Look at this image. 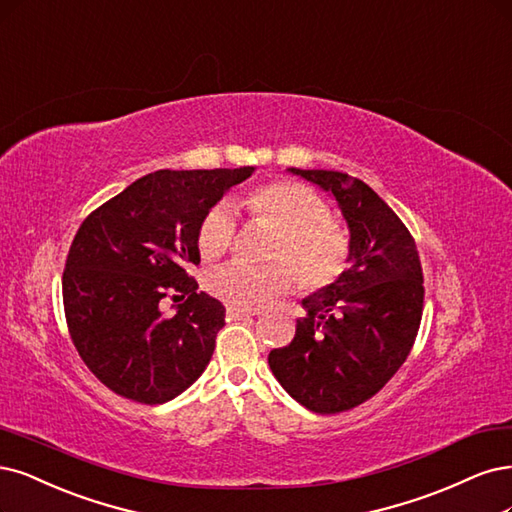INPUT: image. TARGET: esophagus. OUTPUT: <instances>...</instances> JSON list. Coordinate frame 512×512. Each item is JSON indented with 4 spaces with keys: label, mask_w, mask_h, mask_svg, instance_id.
Here are the masks:
<instances>
[{
    "label": "esophagus",
    "mask_w": 512,
    "mask_h": 512,
    "mask_svg": "<svg viewBox=\"0 0 512 512\" xmlns=\"http://www.w3.org/2000/svg\"><path fill=\"white\" fill-rule=\"evenodd\" d=\"M256 313L245 311V309H237V307H228L226 309V320L228 322H237V320H245V317H252Z\"/></svg>",
    "instance_id": "esophagus-1"
}]
</instances>
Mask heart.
I'll return each mask as SVG.
<instances>
[{"label":"heart","instance_id":"obj_1","mask_svg":"<svg viewBox=\"0 0 512 512\" xmlns=\"http://www.w3.org/2000/svg\"><path fill=\"white\" fill-rule=\"evenodd\" d=\"M241 203L252 216L277 228L279 235L271 254L290 262L303 286L322 288L343 273L349 237L330 220V205L317 192L305 184L284 180L248 192ZM235 228L231 203L222 201L211 207L199 226L201 256L214 260L231 250ZM290 267L284 262L256 267L237 260L211 273L207 288L231 307L260 309L292 286Z\"/></svg>","mask_w":512,"mask_h":512}]
</instances>
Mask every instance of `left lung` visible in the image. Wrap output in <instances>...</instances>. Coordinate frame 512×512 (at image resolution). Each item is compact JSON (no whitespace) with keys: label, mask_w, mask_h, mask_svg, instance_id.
Instances as JSON below:
<instances>
[{"label":"left lung","mask_w":512,"mask_h":512,"mask_svg":"<svg viewBox=\"0 0 512 512\" xmlns=\"http://www.w3.org/2000/svg\"><path fill=\"white\" fill-rule=\"evenodd\" d=\"M337 201L349 228L347 269L303 298L290 345L269 366L281 387L315 413L354 409L407 360L424 309V275L407 226L377 192L347 173L288 169Z\"/></svg>","instance_id":"obj_1"}]
</instances>
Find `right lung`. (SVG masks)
<instances>
[{
    "label": "right lung",
    "instance_id": "right-lung-1",
    "mask_svg": "<svg viewBox=\"0 0 512 512\" xmlns=\"http://www.w3.org/2000/svg\"><path fill=\"white\" fill-rule=\"evenodd\" d=\"M254 167L161 169L135 180L88 216L69 248L63 305L84 364L112 392L142 404L180 396L207 368L224 305L197 292L199 226ZM187 296L173 316L160 301Z\"/></svg>",
    "mask_w": 512,
    "mask_h": 512
}]
</instances>
